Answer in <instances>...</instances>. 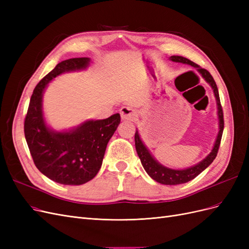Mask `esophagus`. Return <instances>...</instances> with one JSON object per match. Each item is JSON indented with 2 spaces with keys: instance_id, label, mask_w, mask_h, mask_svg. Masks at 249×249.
<instances>
[{
  "instance_id": "obj_1",
  "label": "esophagus",
  "mask_w": 249,
  "mask_h": 249,
  "mask_svg": "<svg viewBox=\"0 0 249 249\" xmlns=\"http://www.w3.org/2000/svg\"><path fill=\"white\" fill-rule=\"evenodd\" d=\"M119 113L123 120H134L137 116V113L130 107H122L119 110Z\"/></svg>"
}]
</instances>
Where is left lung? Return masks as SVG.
Listing matches in <instances>:
<instances>
[{
  "mask_svg": "<svg viewBox=\"0 0 249 249\" xmlns=\"http://www.w3.org/2000/svg\"><path fill=\"white\" fill-rule=\"evenodd\" d=\"M169 60L173 62H178V63H183V64H188L191 65L194 69H196V71L200 73V76L205 79V81L208 83V84L211 86V88L213 89V92L216 99V104H217V115H218V126H219V131H218L216 140L214 142V145L211 153L202 159L200 162L197 164L192 165V166L185 168V169H172L168 168L166 166H164L161 163L158 162L155 157L150 154L149 149L145 146L144 143H143L138 130L135 133V146H136V150L139 159L141 161V164L144 170L147 172V175L155 179L156 182L163 184V185H179V184H184L189 182V180L193 179L194 178H196L199 173H201L203 170H205L209 165L214 161V159L217 156L218 153V148H219L220 145V141H221V136H222V132H223V126H224V122H223V113H222V108L220 105V99H219V93H218V88L216 83L213 79V77L211 76V73L201 69L200 66L197 64H195L192 62L191 60L187 59L182 56H171L169 57Z\"/></svg>",
  "mask_w": 249,
  "mask_h": 249,
  "instance_id": "1",
  "label": "left lung"
}]
</instances>
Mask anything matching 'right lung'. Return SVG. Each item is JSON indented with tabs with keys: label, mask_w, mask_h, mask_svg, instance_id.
<instances>
[{
	"label": "right lung",
	"mask_w": 249,
	"mask_h": 249,
	"mask_svg": "<svg viewBox=\"0 0 249 249\" xmlns=\"http://www.w3.org/2000/svg\"><path fill=\"white\" fill-rule=\"evenodd\" d=\"M90 58L60 62L35 87L25 119V137L35 166L42 175L62 185L78 186L99 172L109 140L120 123L118 113L106 119H88L69 130L56 131L43 114V94L48 84L60 74L85 71Z\"/></svg>",
	"instance_id": "1"
}]
</instances>
